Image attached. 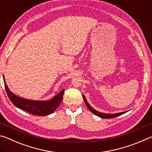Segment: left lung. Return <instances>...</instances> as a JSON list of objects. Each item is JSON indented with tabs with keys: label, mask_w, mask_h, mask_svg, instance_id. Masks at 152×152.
Listing matches in <instances>:
<instances>
[{
	"label": "left lung",
	"mask_w": 152,
	"mask_h": 152,
	"mask_svg": "<svg viewBox=\"0 0 152 152\" xmlns=\"http://www.w3.org/2000/svg\"><path fill=\"white\" fill-rule=\"evenodd\" d=\"M82 96H83V99H84V101L85 102V104L88 107V109L91 110V111L95 115H96V116L101 117V118H103V119H109V118H114V117H116L119 116V115H122V114H124V113H127V111H125V112H121V113H113V114H109V113H101V112H99V111H97L95 109H94L93 108H92L91 105L88 104V102H87L85 96H84V94H82Z\"/></svg>",
	"instance_id": "left-lung-1"
}]
</instances>
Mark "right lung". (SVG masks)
Returning <instances> with one entry per match:
<instances>
[{
    "label": "right lung",
    "mask_w": 152,
    "mask_h": 152,
    "mask_svg": "<svg viewBox=\"0 0 152 152\" xmlns=\"http://www.w3.org/2000/svg\"><path fill=\"white\" fill-rule=\"evenodd\" d=\"M2 77H3L5 90L12 104L19 109L24 110L31 114L39 115V116H46L54 112L62 101L64 89L60 91V93L53 96L52 99L48 101H35V100H29L18 96L10 91L7 85L3 75Z\"/></svg>",
    "instance_id": "1"
}]
</instances>
